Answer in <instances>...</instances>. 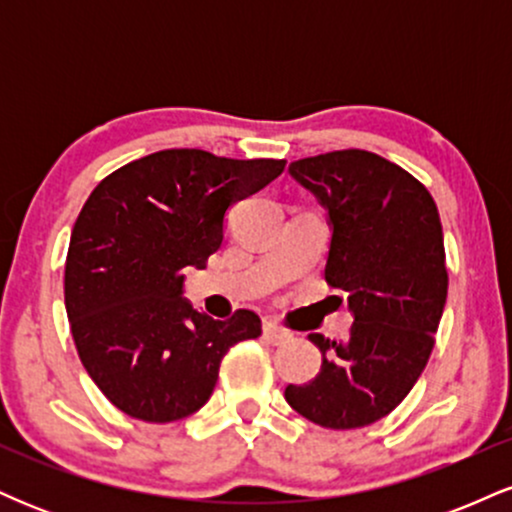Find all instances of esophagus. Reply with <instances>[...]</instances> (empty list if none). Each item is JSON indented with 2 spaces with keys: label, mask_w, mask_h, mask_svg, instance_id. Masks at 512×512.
<instances>
[{
  "label": "esophagus",
  "mask_w": 512,
  "mask_h": 512,
  "mask_svg": "<svg viewBox=\"0 0 512 512\" xmlns=\"http://www.w3.org/2000/svg\"><path fill=\"white\" fill-rule=\"evenodd\" d=\"M262 330H264V339H267L269 344H286V342H291V332L284 330V327H281V325H276L274 320L264 322Z\"/></svg>",
  "instance_id": "1"
}]
</instances>
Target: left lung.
Wrapping results in <instances>:
<instances>
[{"label": "left lung", "instance_id": "obj_1", "mask_svg": "<svg viewBox=\"0 0 512 512\" xmlns=\"http://www.w3.org/2000/svg\"><path fill=\"white\" fill-rule=\"evenodd\" d=\"M289 173L330 216L325 281L346 296L354 325L346 342L310 334L320 373L284 397L322 428L375 424L409 395L436 344L448 298L438 207L414 175L370 151L301 158Z\"/></svg>", "mask_w": 512, "mask_h": 512}]
</instances>
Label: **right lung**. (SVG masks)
<instances>
[{
	"instance_id": "1",
	"label": "right lung",
	"mask_w": 512,
	"mask_h": 512,
	"mask_svg": "<svg viewBox=\"0 0 512 512\" xmlns=\"http://www.w3.org/2000/svg\"><path fill=\"white\" fill-rule=\"evenodd\" d=\"M284 166L166 149L117 168L86 199L64 264V305L86 373L127 416L170 424L195 414L228 349L262 334L252 310L214 320L192 308L182 269L207 267L228 207Z\"/></svg>"
}]
</instances>
